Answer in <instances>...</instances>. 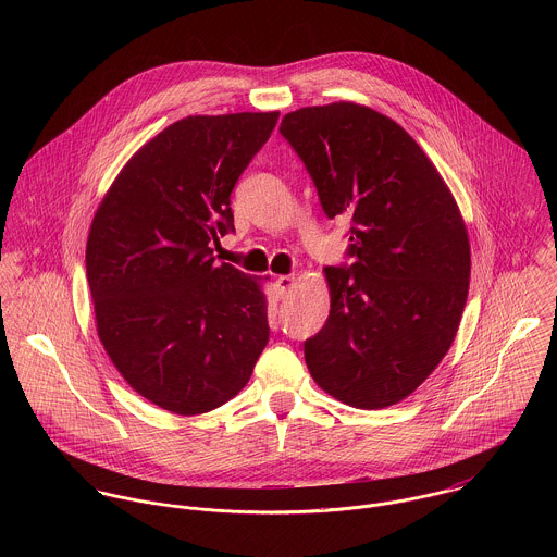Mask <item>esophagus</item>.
<instances>
[{"label":"esophagus","mask_w":557,"mask_h":557,"mask_svg":"<svg viewBox=\"0 0 557 557\" xmlns=\"http://www.w3.org/2000/svg\"><path fill=\"white\" fill-rule=\"evenodd\" d=\"M292 285H294V276H292V274L278 276V278H276V292H278V296H281V298H285V296H287V292L292 289Z\"/></svg>","instance_id":"34e87169"}]
</instances>
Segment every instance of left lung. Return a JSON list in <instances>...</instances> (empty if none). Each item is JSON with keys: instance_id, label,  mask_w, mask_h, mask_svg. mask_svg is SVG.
<instances>
[{"instance_id": "1", "label": "left lung", "mask_w": 557, "mask_h": 557, "mask_svg": "<svg viewBox=\"0 0 557 557\" xmlns=\"http://www.w3.org/2000/svg\"><path fill=\"white\" fill-rule=\"evenodd\" d=\"M278 131L325 216L351 219V263L323 270L330 315L305 341L307 367L351 407L395 405L442 362L463 315L470 239L457 201L420 146L369 107H305Z\"/></svg>"}]
</instances>
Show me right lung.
I'll return each instance as SVG.
<instances>
[{
  "mask_svg": "<svg viewBox=\"0 0 557 557\" xmlns=\"http://www.w3.org/2000/svg\"><path fill=\"white\" fill-rule=\"evenodd\" d=\"M272 113L190 115L126 162L91 221L85 270L104 351L141 397L180 416L236 397L268 345L255 278L214 263L232 190Z\"/></svg>",
  "mask_w": 557,
  "mask_h": 557,
  "instance_id": "right-lung-1",
  "label": "right lung"
}]
</instances>
